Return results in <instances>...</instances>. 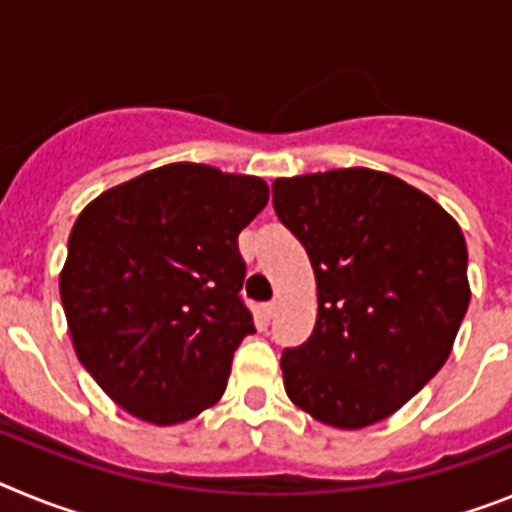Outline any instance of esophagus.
I'll list each match as a JSON object with an SVG mask.
<instances>
[{
  "label": "esophagus",
  "mask_w": 512,
  "mask_h": 512,
  "mask_svg": "<svg viewBox=\"0 0 512 512\" xmlns=\"http://www.w3.org/2000/svg\"><path fill=\"white\" fill-rule=\"evenodd\" d=\"M261 312H264L266 320H271L274 315H277V302H266V305L261 307Z\"/></svg>",
  "instance_id": "34e87169"
}]
</instances>
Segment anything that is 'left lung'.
Returning <instances> with one entry per match:
<instances>
[{
	"label": "left lung",
	"mask_w": 512,
	"mask_h": 512,
	"mask_svg": "<svg viewBox=\"0 0 512 512\" xmlns=\"http://www.w3.org/2000/svg\"><path fill=\"white\" fill-rule=\"evenodd\" d=\"M271 189L318 287L312 336L282 354L289 400L343 431L390 418L446 364L469 307L459 223L413 184L364 166Z\"/></svg>",
	"instance_id": "obj_1"
}]
</instances>
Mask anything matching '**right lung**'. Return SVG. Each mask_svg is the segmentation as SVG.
<instances>
[{
	"instance_id": "right-lung-1",
	"label": "right lung",
	"mask_w": 512,
	"mask_h": 512,
	"mask_svg": "<svg viewBox=\"0 0 512 512\" xmlns=\"http://www.w3.org/2000/svg\"><path fill=\"white\" fill-rule=\"evenodd\" d=\"M269 202L259 176L166 164L76 217L61 269L71 343L125 413L176 425L212 408L253 333L238 233Z\"/></svg>"
}]
</instances>
